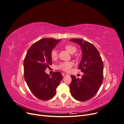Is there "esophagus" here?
<instances>
[{"label": "esophagus", "instance_id": "obj_1", "mask_svg": "<svg viewBox=\"0 0 124 124\" xmlns=\"http://www.w3.org/2000/svg\"><path fill=\"white\" fill-rule=\"evenodd\" d=\"M62 76H63V77H65V76H68V74L66 73H62Z\"/></svg>", "mask_w": 124, "mask_h": 124}]
</instances>
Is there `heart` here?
Here are the masks:
<instances>
[{
    "label": "heart",
    "instance_id": "obj_1",
    "mask_svg": "<svg viewBox=\"0 0 124 124\" xmlns=\"http://www.w3.org/2000/svg\"><path fill=\"white\" fill-rule=\"evenodd\" d=\"M65 49L69 52L71 54H73L77 51V48L76 46L71 44H67L65 46ZM51 56L52 58L56 59L57 57L58 54L56 50L54 49L52 51ZM74 65V62H62L59 63L58 65H57V68L58 69L62 70L63 71H66V72H69L70 70L72 68V67Z\"/></svg>",
    "mask_w": 124,
    "mask_h": 124
}]
</instances>
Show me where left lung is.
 I'll return each instance as SVG.
<instances>
[{
  "instance_id": "obj_1",
  "label": "left lung",
  "mask_w": 124,
  "mask_h": 124,
  "mask_svg": "<svg viewBox=\"0 0 124 124\" xmlns=\"http://www.w3.org/2000/svg\"><path fill=\"white\" fill-rule=\"evenodd\" d=\"M70 40L81 46L83 55L78 68L84 73L81 79L71 76L70 92L74 99L85 101L94 96L102 84L103 63L98 51L93 44L81 39Z\"/></svg>"
}]
</instances>
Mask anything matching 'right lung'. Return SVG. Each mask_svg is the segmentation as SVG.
<instances>
[{
  "label": "right lung",
  "instance_id": "1",
  "mask_svg": "<svg viewBox=\"0 0 124 124\" xmlns=\"http://www.w3.org/2000/svg\"><path fill=\"white\" fill-rule=\"evenodd\" d=\"M61 39L43 38L30 47L24 61V78L29 89L37 98L47 100L53 98L62 78L59 72L51 77L44 70L52 65L51 53Z\"/></svg>",
  "mask_w": 124,
  "mask_h": 124
}]
</instances>
